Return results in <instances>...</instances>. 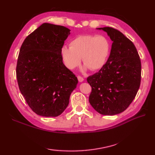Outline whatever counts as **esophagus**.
I'll return each instance as SVG.
<instances>
[{"mask_svg":"<svg viewBox=\"0 0 155 155\" xmlns=\"http://www.w3.org/2000/svg\"><path fill=\"white\" fill-rule=\"evenodd\" d=\"M77 78H78V81H79L80 83H82V82H83V81H84V78H83V77H81V76H78Z\"/></svg>","mask_w":155,"mask_h":155,"instance_id":"obj_1","label":"esophagus"}]
</instances>
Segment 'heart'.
<instances>
[{"mask_svg":"<svg viewBox=\"0 0 155 155\" xmlns=\"http://www.w3.org/2000/svg\"><path fill=\"white\" fill-rule=\"evenodd\" d=\"M110 48L109 41L103 35H80L72 39L70 47L62 46L61 57L70 70L80 64L81 58L84 63L82 71H97L106 63Z\"/></svg>","mask_w":155,"mask_h":155,"instance_id":"heart-1","label":"heart"}]
</instances>
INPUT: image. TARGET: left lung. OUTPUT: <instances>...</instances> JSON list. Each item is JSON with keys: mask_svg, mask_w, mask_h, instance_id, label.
Returning <instances> with one entry per match:
<instances>
[{"mask_svg": "<svg viewBox=\"0 0 155 155\" xmlns=\"http://www.w3.org/2000/svg\"><path fill=\"white\" fill-rule=\"evenodd\" d=\"M113 41L110 53L101 70L87 78L92 87L89 103L103 115L124 111L135 97L140 84L141 64L136 47L113 28H97Z\"/></svg>", "mask_w": 155, "mask_h": 155, "instance_id": "left-lung-1", "label": "left lung"}]
</instances>
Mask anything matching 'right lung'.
<instances>
[{
  "instance_id": "obj_1",
  "label": "right lung",
  "mask_w": 155,
  "mask_h": 155,
  "mask_svg": "<svg viewBox=\"0 0 155 155\" xmlns=\"http://www.w3.org/2000/svg\"><path fill=\"white\" fill-rule=\"evenodd\" d=\"M63 26L43 23L20 49L16 78L21 94L36 114L58 117L69 103L77 77L65 67L61 48L71 34Z\"/></svg>"
}]
</instances>
